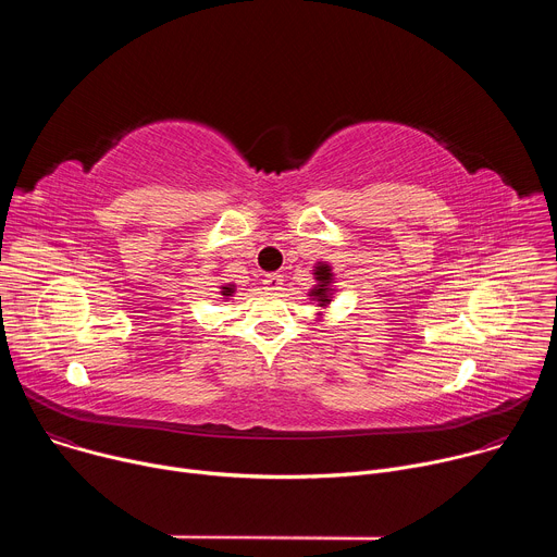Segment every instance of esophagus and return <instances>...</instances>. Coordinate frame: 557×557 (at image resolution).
I'll return each instance as SVG.
<instances>
[{"mask_svg":"<svg viewBox=\"0 0 557 557\" xmlns=\"http://www.w3.org/2000/svg\"><path fill=\"white\" fill-rule=\"evenodd\" d=\"M262 284H264V288H267V290H280V288H282V284H284V280H282V275H280V273H269V275H264Z\"/></svg>","mask_w":557,"mask_h":557,"instance_id":"esophagus-1","label":"esophagus"}]
</instances>
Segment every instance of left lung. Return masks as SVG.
<instances>
[{
	"mask_svg": "<svg viewBox=\"0 0 557 557\" xmlns=\"http://www.w3.org/2000/svg\"><path fill=\"white\" fill-rule=\"evenodd\" d=\"M314 280L320 282V284H317V286L310 290V293H312V297H314L317 301L329 304V301H331V299H329V284H331V280H333L331 267H329V264L314 267Z\"/></svg>",
	"mask_w": 557,
	"mask_h": 557,
	"instance_id": "left-lung-1",
	"label": "left lung"
}]
</instances>
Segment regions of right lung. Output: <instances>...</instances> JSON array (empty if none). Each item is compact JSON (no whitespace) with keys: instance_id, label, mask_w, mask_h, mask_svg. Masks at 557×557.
<instances>
[{"instance_id":"right-lung-1","label":"right lung","mask_w":557,"mask_h":557,"mask_svg":"<svg viewBox=\"0 0 557 557\" xmlns=\"http://www.w3.org/2000/svg\"><path fill=\"white\" fill-rule=\"evenodd\" d=\"M231 293H233V288H231V286H222V295H224V297H228Z\"/></svg>"}]
</instances>
